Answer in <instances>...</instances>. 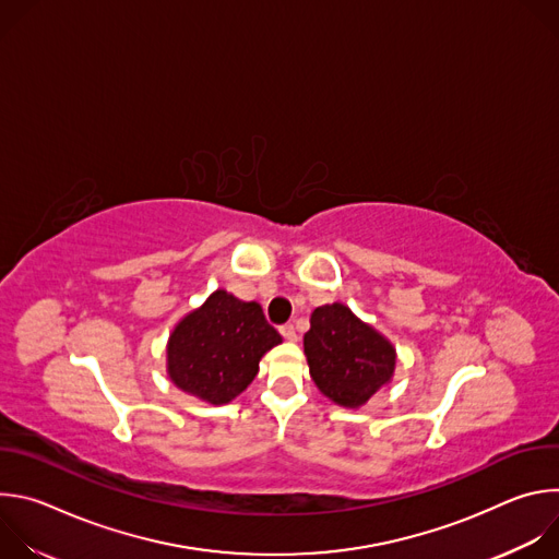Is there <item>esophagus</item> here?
Returning a JSON list of instances; mask_svg holds the SVG:
<instances>
[{
    "instance_id": "1",
    "label": "esophagus",
    "mask_w": 559,
    "mask_h": 559,
    "mask_svg": "<svg viewBox=\"0 0 559 559\" xmlns=\"http://www.w3.org/2000/svg\"><path fill=\"white\" fill-rule=\"evenodd\" d=\"M278 332H281V336H283L285 341H289V343H296V341H298V334H296L294 325H281Z\"/></svg>"
}]
</instances>
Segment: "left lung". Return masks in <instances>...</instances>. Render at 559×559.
<instances>
[{
    "instance_id": "1",
    "label": "left lung",
    "mask_w": 559,
    "mask_h": 559,
    "mask_svg": "<svg viewBox=\"0 0 559 559\" xmlns=\"http://www.w3.org/2000/svg\"><path fill=\"white\" fill-rule=\"evenodd\" d=\"M302 345L311 380L341 407H362L395 369L393 345L343 302L311 311Z\"/></svg>"
}]
</instances>
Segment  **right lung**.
<instances>
[{
  "label": "right lung",
  "mask_w": 559,
  "mask_h": 559,
  "mask_svg": "<svg viewBox=\"0 0 559 559\" xmlns=\"http://www.w3.org/2000/svg\"><path fill=\"white\" fill-rule=\"evenodd\" d=\"M281 341L259 302L216 289L170 334L168 376L186 393L225 405L248 389L261 358Z\"/></svg>",
  "instance_id": "1"
}]
</instances>
